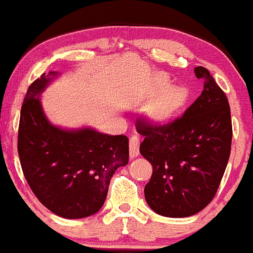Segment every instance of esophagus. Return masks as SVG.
<instances>
[{
  "label": "esophagus",
  "mask_w": 253,
  "mask_h": 253,
  "mask_svg": "<svg viewBox=\"0 0 253 253\" xmlns=\"http://www.w3.org/2000/svg\"><path fill=\"white\" fill-rule=\"evenodd\" d=\"M130 145V157H137L139 155V137L137 135H132L129 139Z\"/></svg>",
  "instance_id": "1"
}]
</instances>
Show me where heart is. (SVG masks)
<instances>
[{"label": "heart", "instance_id": "b5f03b06", "mask_svg": "<svg viewBox=\"0 0 253 253\" xmlns=\"http://www.w3.org/2000/svg\"><path fill=\"white\" fill-rule=\"evenodd\" d=\"M187 98V92L182 87H171L162 94L161 97L150 105L148 109L149 114L154 118H162L170 116L177 108H180L185 103Z\"/></svg>", "mask_w": 253, "mask_h": 253}]
</instances>
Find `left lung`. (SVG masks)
Masks as SVG:
<instances>
[{
  "label": "left lung",
  "mask_w": 253,
  "mask_h": 253,
  "mask_svg": "<svg viewBox=\"0 0 253 253\" xmlns=\"http://www.w3.org/2000/svg\"><path fill=\"white\" fill-rule=\"evenodd\" d=\"M194 72L204 88L183 115L162 124L136 121L144 136L139 151L153 166L145 200L154 212L169 218L194 215L212 201L231 153L226 94L207 68L195 67Z\"/></svg>",
  "instance_id": "left-lung-1"
}]
</instances>
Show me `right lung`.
<instances>
[{
  "mask_svg": "<svg viewBox=\"0 0 253 253\" xmlns=\"http://www.w3.org/2000/svg\"><path fill=\"white\" fill-rule=\"evenodd\" d=\"M56 74L43 73L29 85L21 108L17 151L23 175L39 201L56 215L80 219L102 209L112 175L129 162V139L90 127L52 126L39 94Z\"/></svg>",
  "mask_w": 253,
  "mask_h": 253,
  "instance_id": "1",
  "label": "right lung"
}]
</instances>
